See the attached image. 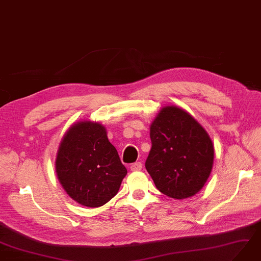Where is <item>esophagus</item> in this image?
<instances>
[{
  "instance_id": "34e87169",
  "label": "esophagus",
  "mask_w": 261,
  "mask_h": 261,
  "mask_svg": "<svg viewBox=\"0 0 261 261\" xmlns=\"http://www.w3.org/2000/svg\"><path fill=\"white\" fill-rule=\"evenodd\" d=\"M142 167H143V165L140 163H135L130 166V170L132 171H139V170H142Z\"/></svg>"
}]
</instances>
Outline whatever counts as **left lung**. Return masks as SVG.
Masks as SVG:
<instances>
[{"label": "left lung", "instance_id": "1", "mask_svg": "<svg viewBox=\"0 0 261 261\" xmlns=\"http://www.w3.org/2000/svg\"><path fill=\"white\" fill-rule=\"evenodd\" d=\"M150 139L145 166L159 191L175 200L198 193L214 164V145L203 126L187 111L167 105L150 124Z\"/></svg>", "mask_w": 261, "mask_h": 261}]
</instances>
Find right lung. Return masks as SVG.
<instances>
[{
  "label": "right lung",
  "mask_w": 261,
  "mask_h": 261,
  "mask_svg": "<svg viewBox=\"0 0 261 261\" xmlns=\"http://www.w3.org/2000/svg\"><path fill=\"white\" fill-rule=\"evenodd\" d=\"M55 168L67 194L87 207H100L114 198L127 174L107 128L92 121L70 126L59 144Z\"/></svg>",
  "instance_id": "right-lung-1"
}]
</instances>
